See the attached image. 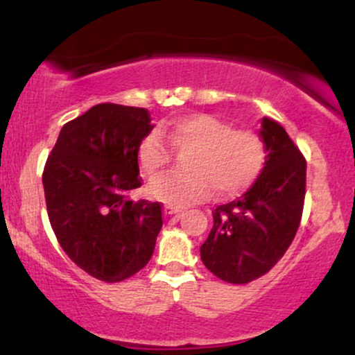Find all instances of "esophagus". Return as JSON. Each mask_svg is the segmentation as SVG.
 Masks as SVG:
<instances>
[{"label": "esophagus", "instance_id": "1", "mask_svg": "<svg viewBox=\"0 0 355 355\" xmlns=\"http://www.w3.org/2000/svg\"><path fill=\"white\" fill-rule=\"evenodd\" d=\"M180 211H182V209H175V207H172V205H165L164 207V214L168 215V217H170V215H178Z\"/></svg>", "mask_w": 355, "mask_h": 355}]
</instances>
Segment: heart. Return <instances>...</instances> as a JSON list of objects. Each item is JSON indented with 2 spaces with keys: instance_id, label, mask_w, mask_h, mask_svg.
I'll return each mask as SVG.
<instances>
[{
  "instance_id": "1",
  "label": "heart",
  "mask_w": 355,
  "mask_h": 355,
  "mask_svg": "<svg viewBox=\"0 0 355 355\" xmlns=\"http://www.w3.org/2000/svg\"><path fill=\"white\" fill-rule=\"evenodd\" d=\"M171 146L168 147V145ZM177 153H188L189 173L166 175L148 185V193L173 207L200 202L215 190L227 198L245 191L260 177L267 162V144L254 130L234 125L209 113H193L165 121L137 146L141 173L155 178L168 168Z\"/></svg>"
}]
</instances>
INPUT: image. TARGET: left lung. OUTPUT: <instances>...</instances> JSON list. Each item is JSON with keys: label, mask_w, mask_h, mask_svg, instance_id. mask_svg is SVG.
<instances>
[{"label": "left lung", "mask_w": 355, "mask_h": 355, "mask_svg": "<svg viewBox=\"0 0 355 355\" xmlns=\"http://www.w3.org/2000/svg\"><path fill=\"white\" fill-rule=\"evenodd\" d=\"M267 162L237 200L211 211L214 227L200 247L205 267L229 284H248L282 259L300 225L307 162L282 125L263 118Z\"/></svg>", "instance_id": "1"}]
</instances>
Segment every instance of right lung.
Segmentation results:
<instances>
[{
    "mask_svg": "<svg viewBox=\"0 0 355 355\" xmlns=\"http://www.w3.org/2000/svg\"><path fill=\"white\" fill-rule=\"evenodd\" d=\"M148 110L100 103L61 128L43 170L51 229L73 262L103 282H121L152 259L158 202L130 200L141 187L137 146L153 130Z\"/></svg>",
    "mask_w": 355,
    "mask_h": 355,
    "instance_id": "right-lung-1",
    "label": "right lung"
}]
</instances>
